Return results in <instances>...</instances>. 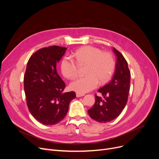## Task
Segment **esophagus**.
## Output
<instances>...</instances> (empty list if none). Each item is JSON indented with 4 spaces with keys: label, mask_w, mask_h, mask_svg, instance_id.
<instances>
[{
    "label": "esophagus",
    "mask_w": 159,
    "mask_h": 159,
    "mask_svg": "<svg viewBox=\"0 0 159 159\" xmlns=\"http://www.w3.org/2000/svg\"><path fill=\"white\" fill-rule=\"evenodd\" d=\"M84 95H85L84 93H78V92L76 93V96H77V97H78V98L83 97V96H84Z\"/></svg>",
    "instance_id": "34e87169"
}]
</instances>
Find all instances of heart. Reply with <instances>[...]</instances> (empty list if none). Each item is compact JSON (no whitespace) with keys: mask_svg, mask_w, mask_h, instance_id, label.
Listing matches in <instances>:
<instances>
[{"mask_svg":"<svg viewBox=\"0 0 159 159\" xmlns=\"http://www.w3.org/2000/svg\"><path fill=\"white\" fill-rule=\"evenodd\" d=\"M74 58L65 57L61 63V71L64 77L74 80L80 74V68L85 67L86 75L70 84V88L78 93H86L95 89L98 84L109 81L114 68L111 54L93 46H85L75 52Z\"/></svg>","mask_w":159,"mask_h":159,"instance_id":"obj_1","label":"heart"}]
</instances>
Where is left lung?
<instances>
[{
  "label": "left lung",
  "mask_w": 159,
  "mask_h": 159,
  "mask_svg": "<svg viewBox=\"0 0 159 159\" xmlns=\"http://www.w3.org/2000/svg\"><path fill=\"white\" fill-rule=\"evenodd\" d=\"M117 56L115 74L110 82L98 89L102 97L95 95L93 106L88 110L91 119L107 123L116 119L125 107L130 89L131 73L123 56L113 48Z\"/></svg>",
  "instance_id": "8db88e82"
}]
</instances>
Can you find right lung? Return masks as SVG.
Wrapping results in <instances>:
<instances>
[{
	"label": "right lung",
	"instance_id": "add662e5",
	"mask_svg": "<svg viewBox=\"0 0 159 159\" xmlns=\"http://www.w3.org/2000/svg\"><path fill=\"white\" fill-rule=\"evenodd\" d=\"M66 48L52 46L36 51L30 57L24 77V88L29 111L45 125L60 122L66 115L74 91L63 93L66 84L56 71V63Z\"/></svg>",
	"mask_w": 159,
	"mask_h": 159
}]
</instances>
